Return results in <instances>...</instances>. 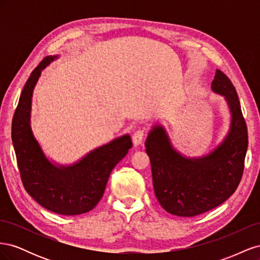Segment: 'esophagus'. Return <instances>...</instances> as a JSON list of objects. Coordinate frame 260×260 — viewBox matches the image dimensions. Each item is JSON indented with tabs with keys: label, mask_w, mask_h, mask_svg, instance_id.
Segmentation results:
<instances>
[{
	"label": "esophagus",
	"mask_w": 260,
	"mask_h": 260,
	"mask_svg": "<svg viewBox=\"0 0 260 260\" xmlns=\"http://www.w3.org/2000/svg\"><path fill=\"white\" fill-rule=\"evenodd\" d=\"M143 138H144V132L142 130H138L133 133L132 141H133V144H135V146H139L142 144Z\"/></svg>",
	"instance_id": "1"
}]
</instances>
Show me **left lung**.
Listing matches in <instances>:
<instances>
[{
    "instance_id": "left-lung-1",
    "label": "left lung",
    "mask_w": 260,
    "mask_h": 260,
    "mask_svg": "<svg viewBox=\"0 0 260 260\" xmlns=\"http://www.w3.org/2000/svg\"><path fill=\"white\" fill-rule=\"evenodd\" d=\"M211 91L223 96L230 112L229 130L221 142L202 156H186L172 145L160 123L152 125L145 141L157 201L167 212L193 217L225 202L240 183L247 152V127L237 91L216 70Z\"/></svg>"
}]
</instances>
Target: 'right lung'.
<instances>
[{
	"label": "right lung",
	"mask_w": 260,
	"mask_h": 260,
	"mask_svg": "<svg viewBox=\"0 0 260 260\" xmlns=\"http://www.w3.org/2000/svg\"><path fill=\"white\" fill-rule=\"evenodd\" d=\"M59 55L45 57L31 73L20 94L12 123V141L22 184L37 203L59 215L75 216L92 210L104 194L112 170L132 147L128 133L62 165L45 155L31 128L35 86L42 70Z\"/></svg>",
	"instance_id": "add662e5"
}]
</instances>
